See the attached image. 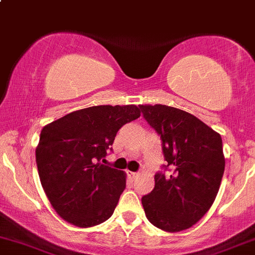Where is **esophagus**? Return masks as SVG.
<instances>
[{
	"mask_svg": "<svg viewBox=\"0 0 255 255\" xmlns=\"http://www.w3.org/2000/svg\"><path fill=\"white\" fill-rule=\"evenodd\" d=\"M128 178H130L131 180H135L136 178L138 177V173H136V172H128Z\"/></svg>",
	"mask_w": 255,
	"mask_h": 255,
	"instance_id": "34e87169",
	"label": "esophagus"
}]
</instances>
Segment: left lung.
<instances>
[{
  "label": "left lung",
  "mask_w": 255,
  "mask_h": 255,
  "mask_svg": "<svg viewBox=\"0 0 255 255\" xmlns=\"http://www.w3.org/2000/svg\"><path fill=\"white\" fill-rule=\"evenodd\" d=\"M140 109L161 137L166 161L154 174L153 190L141 199L143 210L153 226L179 232L195 225L214 204L225 170L222 138L184 110L162 104Z\"/></svg>",
  "instance_id": "obj_1"
}]
</instances>
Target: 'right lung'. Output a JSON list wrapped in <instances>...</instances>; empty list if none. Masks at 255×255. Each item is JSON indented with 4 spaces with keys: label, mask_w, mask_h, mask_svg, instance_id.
Returning <instances> with one entry per match:
<instances>
[{
    "label": "right lung",
    "mask_w": 255,
    "mask_h": 255,
    "mask_svg": "<svg viewBox=\"0 0 255 255\" xmlns=\"http://www.w3.org/2000/svg\"><path fill=\"white\" fill-rule=\"evenodd\" d=\"M140 117L136 106H97L43 128L35 158L55 211L78 227L107 221L127 186L125 173L107 164L119 128Z\"/></svg>",
    "instance_id": "obj_1"
}]
</instances>
